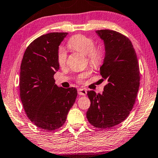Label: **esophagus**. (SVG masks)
Masks as SVG:
<instances>
[{"instance_id": "34e87169", "label": "esophagus", "mask_w": 158, "mask_h": 158, "mask_svg": "<svg viewBox=\"0 0 158 158\" xmlns=\"http://www.w3.org/2000/svg\"><path fill=\"white\" fill-rule=\"evenodd\" d=\"M87 91L84 89H78V94L79 96H86Z\"/></svg>"}]
</instances>
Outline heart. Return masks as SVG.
<instances>
[{"instance_id": "1", "label": "heart", "mask_w": 158, "mask_h": 158, "mask_svg": "<svg viewBox=\"0 0 158 158\" xmlns=\"http://www.w3.org/2000/svg\"><path fill=\"white\" fill-rule=\"evenodd\" d=\"M67 46L74 51L81 52L86 56L87 61L92 67H98L104 57V51L101 46L95 45L94 39L83 34H76L72 36L67 42ZM67 53L62 48L57 52V62L60 67L65 65ZM91 74V69H86L77 77L76 80L79 84L83 83L84 79Z\"/></svg>"}]
</instances>
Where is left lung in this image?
I'll return each instance as SVG.
<instances>
[{
    "instance_id": "left-lung-1",
    "label": "left lung",
    "mask_w": 158,
    "mask_h": 158,
    "mask_svg": "<svg viewBox=\"0 0 158 158\" xmlns=\"http://www.w3.org/2000/svg\"><path fill=\"white\" fill-rule=\"evenodd\" d=\"M104 41L106 57L100 72L107 84L101 94L87 93L91 106L86 112L89 123L109 129L125 120L136 101L140 84V69L131 41L119 32L97 30Z\"/></svg>"
}]
</instances>
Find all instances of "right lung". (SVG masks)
<instances>
[{"mask_svg": "<svg viewBox=\"0 0 158 158\" xmlns=\"http://www.w3.org/2000/svg\"><path fill=\"white\" fill-rule=\"evenodd\" d=\"M67 34L52 32L38 37L27 48L22 60V103L30 121L45 131L60 128L77 96L76 88L64 89L55 83L58 46Z\"/></svg>", "mask_w": 158, "mask_h": 158, "instance_id": "obj_1", "label": "right lung"}]
</instances>
